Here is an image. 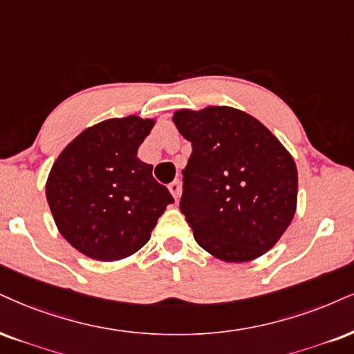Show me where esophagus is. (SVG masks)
<instances>
[{
    "mask_svg": "<svg viewBox=\"0 0 354 354\" xmlns=\"http://www.w3.org/2000/svg\"><path fill=\"white\" fill-rule=\"evenodd\" d=\"M169 190H170V194H172V197L176 198V202H178V198H180V192H182L180 180H174L172 184L169 185Z\"/></svg>",
    "mask_w": 354,
    "mask_h": 354,
    "instance_id": "34e87169",
    "label": "esophagus"
}]
</instances>
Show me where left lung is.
<instances>
[{
	"mask_svg": "<svg viewBox=\"0 0 354 354\" xmlns=\"http://www.w3.org/2000/svg\"><path fill=\"white\" fill-rule=\"evenodd\" d=\"M192 142L180 210L205 251L246 263L276 244L297 208V167L266 126L231 106L174 113Z\"/></svg>",
	"mask_w": 354,
	"mask_h": 354,
	"instance_id": "obj_1",
	"label": "left lung"
}]
</instances>
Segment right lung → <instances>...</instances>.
<instances>
[{"instance_id": "right-lung-1", "label": "right lung", "mask_w": 354, "mask_h": 354, "mask_svg": "<svg viewBox=\"0 0 354 354\" xmlns=\"http://www.w3.org/2000/svg\"><path fill=\"white\" fill-rule=\"evenodd\" d=\"M154 120L111 118L86 128L52 165L46 197L60 234L97 261L124 259L149 241L151 231L174 203L138 159Z\"/></svg>"}]
</instances>
